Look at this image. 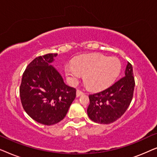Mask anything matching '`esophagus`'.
Listing matches in <instances>:
<instances>
[{
    "label": "esophagus",
    "mask_w": 157,
    "mask_h": 157,
    "mask_svg": "<svg viewBox=\"0 0 157 157\" xmlns=\"http://www.w3.org/2000/svg\"><path fill=\"white\" fill-rule=\"evenodd\" d=\"M83 94H84V93H83V91H81V90H77V91H76V96H77V97L82 96V95H83Z\"/></svg>",
    "instance_id": "esophagus-1"
}]
</instances>
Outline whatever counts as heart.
<instances>
[{
	"label": "heart",
	"mask_w": 157,
	"mask_h": 157,
	"mask_svg": "<svg viewBox=\"0 0 157 157\" xmlns=\"http://www.w3.org/2000/svg\"><path fill=\"white\" fill-rule=\"evenodd\" d=\"M121 69V63L117 58L93 53L79 56L72 65H66L64 71L69 83H76L82 74L88 87L100 91L114 82Z\"/></svg>",
	"instance_id": "b5f03b06"
}]
</instances>
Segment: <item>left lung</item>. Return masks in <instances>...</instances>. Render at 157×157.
<instances>
[{"label": "left lung", "mask_w": 157, "mask_h": 157, "mask_svg": "<svg viewBox=\"0 0 157 157\" xmlns=\"http://www.w3.org/2000/svg\"><path fill=\"white\" fill-rule=\"evenodd\" d=\"M133 67L127 63L125 76L104 91L89 96L87 113L90 119L98 124H109L125 113L133 98L135 81Z\"/></svg>", "instance_id": "8db88e82"}]
</instances>
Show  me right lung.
Returning a JSON list of instances; mask_svg holds the SVG:
<instances>
[{
  "label": "right lung",
  "instance_id": "obj_1",
  "mask_svg": "<svg viewBox=\"0 0 157 157\" xmlns=\"http://www.w3.org/2000/svg\"><path fill=\"white\" fill-rule=\"evenodd\" d=\"M57 53L33 59L25 68L20 86L23 108L38 123L50 126L66 117L76 97V90L64 83L51 63Z\"/></svg>",
  "mask_w": 157,
  "mask_h": 157
}]
</instances>
